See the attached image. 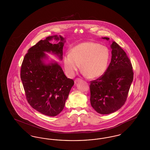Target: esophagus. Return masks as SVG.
I'll use <instances>...</instances> for the list:
<instances>
[{
    "mask_svg": "<svg viewBox=\"0 0 150 150\" xmlns=\"http://www.w3.org/2000/svg\"><path fill=\"white\" fill-rule=\"evenodd\" d=\"M80 80V79H79V78L76 79H75V83H77V82H78L79 81V80Z\"/></svg>",
    "mask_w": 150,
    "mask_h": 150,
    "instance_id": "esophagus-1",
    "label": "esophagus"
}]
</instances>
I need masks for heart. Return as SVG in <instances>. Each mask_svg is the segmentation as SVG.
Here are the masks:
<instances>
[{"label":"heart","instance_id":"obj_1","mask_svg":"<svg viewBox=\"0 0 150 150\" xmlns=\"http://www.w3.org/2000/svg\"><path fill=\"white\" fill-rule=\"evenodd\" d=\"M110 52L106 46L93 42L80 43L72 48L64 58V66L67 74L74 76L81 64L84 75L89 78L102 76L107 70Z\"/></svg>","mask_w":150,"mask_h":150}]
</instances>
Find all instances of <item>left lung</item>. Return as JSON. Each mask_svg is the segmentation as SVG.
<instances>
[{
    "instance_id": "8db88e82",
    "label": "left lung",
    "mask_w": 150,
    "mask_h": 150,
    "mask_svg": "<svg viewBox=\"0 0 150 150\" xmlns=\"http://www.w3.org/2000/svg\"><path fill=\"white\" fill-rule=\"evenodd\" d=\"M111 48V61L106 71L89 85L91 106L100 114L114 112L125 104L133 80L132 64L125 51L115 42Z\"/></svg>"
}]
</instances>
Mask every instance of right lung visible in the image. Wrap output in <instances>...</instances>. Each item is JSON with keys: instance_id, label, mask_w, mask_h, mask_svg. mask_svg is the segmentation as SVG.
Listing matches in <instances>:
<instances>
[{"instance_id": "right-lung-1", "label": "right lung", "mask_w": 150, "mask_h": 150, "mask_svg": "<svg viewBox=\"0 0 150 150\" xmlns=\"http://www.w3.org/2000/svg\"><path fill=\"white\" fill-rule=\"evenodd\" d=\"M53 37L61 42L50 43ZM64 40L61 36L57 35L40 40L29 48L21 67V79L28 103L38 112L50 116H55L63 110L74 84L57 63L45 64L43 62L46 57L44 52H52L62 59Z\"/></svg>"}]
</instances>
